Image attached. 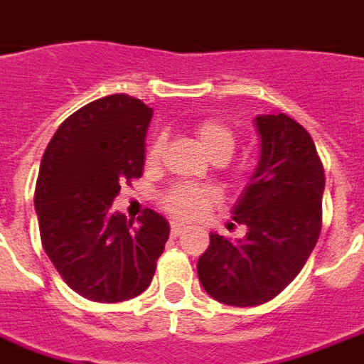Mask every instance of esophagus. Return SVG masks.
<instances>
[{
    "instance_id": "esophagus-1",
    "label": "esophagus",
    "mask_w": 364,
    "mask_h": 364,
    "mask_svg": "<svg viewBox=\"0 0 364 364\" xmlns=\"http://www.w3.org/2000/svg\"><path fill=\"white\" fill-rule=\"evenodd\" d=\"M181 232H183V226L177 225V223H171V236H173V238H177V236L181 235Z\"/></svg>"
}]
</instances>
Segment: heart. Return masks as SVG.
<instances>
[{
    "mask_svg": "<svg viewBox=\"0 0 364 364\" xmlns=\"http://www.w3.org/2000/svg\"><path fill=\"white\" fill-rule=\"evenodd\" d=\"M193 132L197 136L200 147L208 154L210 159H228L232 156L236 146V136L230 126L217 118H203L195 126ZM164 154V138L156 136L146 147V164L157 165ZM161 207L164 210L181 223L197 220L205 213L220 200V193L210 185L195 187V185H173L161 195Z\"/></svg>",
    "mask_w": 364,
    "mask_h": 364,
    "instance_id": "obj_1",
    "label": "heart"
}]
</instances>
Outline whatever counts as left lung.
<instances>
[{
    "label": "left lung",
    "instance_id": "1",
    "mask_svg": "<svg viewBox=\"0 0 364 364\" xmlns=\"http://www.w3.org/2000/svg\"><path fill=\"white\" fill-rule=\"evenodd\" d=\"M260 161L235 208L242 240L210 232L197 262L208 296L250 307L278 296L306 266L321 232L323 164L311 136L286 114L256 118Z\"/></svg>",
    "mask_w": 364,
    "mask_h": 364
}]
</instances>
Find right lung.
<instances>
[{
    "label": "right lung",
    "mask_w": 364,
    "mask_h": 364,
    "mask_svg": "<svg viewBox=\"0 0 364 364\" xmlns=\"http://www.w3.org/2000/svg\"><path fill=\"white\" fill-rule=\"evenodd\" d=\"M151 114L128 94L98 98L58 126L41 159V242L68 288L86 299L116 304L146 291L169 238V223L151 208L134 227L112 210L122 185L144 173Z\"/></svg>",
    "instance_id": "1"
}]
</instances>
